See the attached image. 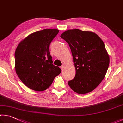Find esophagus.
Returning <instances> with one entry per match:
<instances>
[{
  "instance_id": "34e87169",
  "label": "esophagus",
  "mask_w": 123,
  "mask_h": 123,
  "mask_svg": "<svg viewBox=\"0 0 123 123\" xmlns=\"http://www.w3.org/2000/svg\"><path fill=\"white\" fill-rule=\"evenodd\" d=\"M64 67H65V65H64V64H63V65H62V66H61V69H62V70H64Z\"/></svg>"
}]
</instances>
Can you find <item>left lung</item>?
<instances>
[{"instance_id":"left-lung-1","label":"left lung","mask_w":123,"mask_h":123,"mask_svg":"<svg viewBox=\"0 0 123 123\" xmlns=\"http://www.w3.org/2000/svg\"><path fill=\"white\" fill-rule=\"evenodd\" d=\"M60 37L69 45L76 68L68 85L78 94L93 91L104 78L110 63L104 42L94 32L79 29L67 30Z\"/></svg>"}]
</instances>
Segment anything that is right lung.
<instances>
[{
    "mask_svg": "<svg viewBox=\"0 0 123 123\" xmlns=\"http://www.w3.org/2000/svg\"><path fill=\"white\" fill-rule=\"evenodd\" d=\"M59 30L44 29L30 34L15 52V70L21 81L34 91H43L52 84L62 70L52 64L49 46Z\"/></svg>",
    "mask_w": 123,
    "mask_h": 123,
    "instance_id": "right-lung-1",
    "label": "right lung"
}]
</instances>
